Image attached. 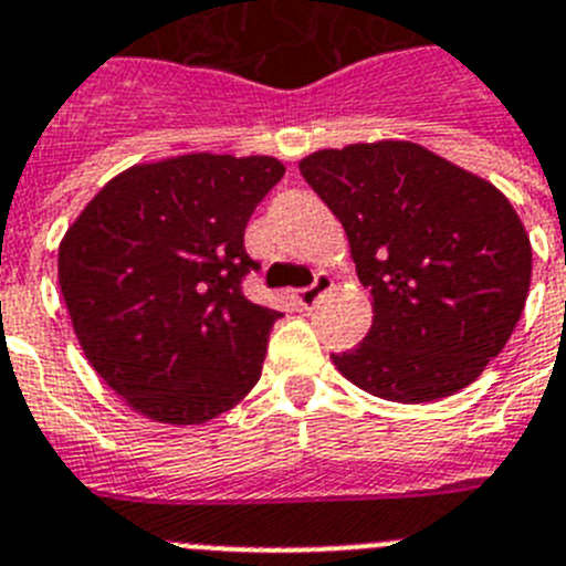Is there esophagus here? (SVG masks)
Returning <instances> with one entry per match:
<instances>
[{"label":"esophagus","instance_id":"esophagus-1","mask_svg":"<svg viewBox=\"0 0 566 566\" xmlns=\"http://www.w3.org/2000/svg\"><path fill=\"white\" fill-rule=\"evenodd\" d=\"M329 287H333V279H329L327 273H318V276H315V282L310 284V287L298 290V304H302V307H310V304L318 302V295L327 293Z\"/></svg>","mask_w":566,"mask_h":566}]
</instances>
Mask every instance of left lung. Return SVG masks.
Here are the masks:
<instances>
[{
	"mask_svg": "<svg viewBox=\"0 0 566 566\" xmlns=\"http://www.w3.org/2000/svg\"><path fill=\"white\" fill-rule=\"evenodd\" d=\"M298 169L344 226L375 313L335 369L395 403L480 378L531 290V237L507 197L411 140L321 149Z\"/></svg>",
	"mask_w": 566,
	"mask_h": 566,
	"instance_id": "1",
	"label": "left lung"
}]
</instances>
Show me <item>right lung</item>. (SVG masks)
<instances>
[{"label":"right lung","mask_w":566,"mask_h":566,"mask_svg":"<svg viewBox=\"0 0 566 566\" xmlns=\"http://www.w3.org/2000/svg\"><path fill=\"white\" fill-rule=\"evenodd\" d=\"M276 157L197 155L112 177L59 245L75 338L106 386L155 422L200 426L256 386L282 313L248 302L245 226Z\"/></svg>","instance_id":"1"}]
</instances>
